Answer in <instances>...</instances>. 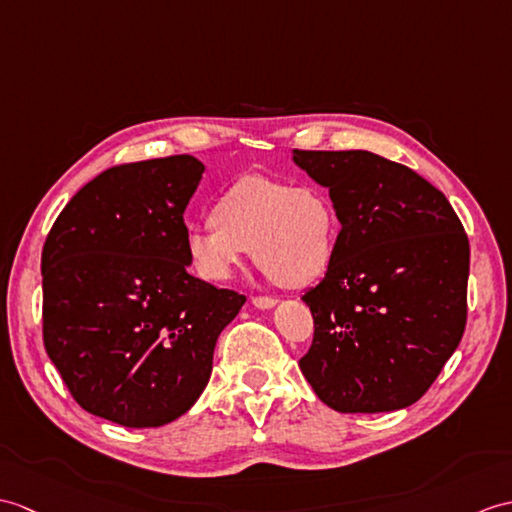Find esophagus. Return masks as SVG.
Wrapping results in <instances>:
<instances>
[{"instance_id":"obj_1","label":"esophagus","mask_w":512,"mask_h":512,"mask_svg":"<svg viewBox=\"0 0 512 512\" xmlns=\"http://www.w3.org/2000/svg\"><path fill=\"white\" fill-rule=\"evenodd\" d=\"M251 303L257 310H272V307L277 305V299H272V296H253Z\"/></svg>"}]
</instances>
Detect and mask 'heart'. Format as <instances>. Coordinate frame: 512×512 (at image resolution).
I'll return each mask as SVG.
<instances>
[{"label": "heart", "mask_w": 512, "mask_h": 512, "mask_svg": "<svg viewBox=\"0 0 512 512\" xmlns=\"http://www.w3.org/2000/svg\"><path fill=\"white\" fill-rule=\"evenodd\" d=\"M211 218L189 224L183 240L189 264L209 283L229 281L253 251L268 279L299 290L323 277L334 257V209L312 187L248 176L216 200Z\"/></svg>", "instance_id": "heart-1"}]
</instances>
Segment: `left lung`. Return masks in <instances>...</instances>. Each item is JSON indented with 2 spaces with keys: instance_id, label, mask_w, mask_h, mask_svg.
Returning a JSON list of instances; mask_svg holds the SVG:
<instances>
[{
  "instance_id": "1",
  "label": "left lung",
  "mask_w": 512,
  "mask_h": 512,
  "mask_svg": "<svg viewBox=\"0 0 512 512\" xmlns=\"http://www.w3.org/2000/svg\"><path fill=\"white\" fill-rule=\"evenodd\" d=\"M329 189L340 233L325 279L303 294L314 342L299 366L338 412L412 406L467 323L469 240L443 192L366 150H292Z\"/></svg>"
}]
</instances>
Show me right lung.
Wrapping results in <instances>:
<instances>
[{
	"mask_svg": "<svg viewBox=\"0 0 512 512\" xmlns=\"http://www.w3.org/2000/svg\"><path fill=\"white\" fill-rule=\"evenodd\" d=\"M205 172L192 154L117 165L67 202L41 257L43 342L87 412L159 427L205 390L244 294L187 272L183 213Z\"/></svg>",
	"mask_w": 512,
	"mask_h": 512,
	"instance_id": "right-lung-1",
	"label": "right lung"
}]
</instances>
